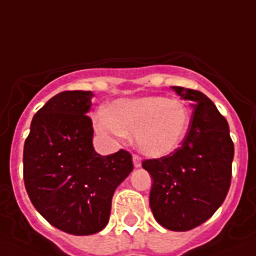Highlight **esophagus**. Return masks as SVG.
I'll return each mask as SVG.
<instances>
[{
    "label": "esophagus",
    "mask_w": 256,
    "mask_h": 256,
    "mask_svg": "<svg viewBox=\"0 0 256 256\" xmlns=\"http://www.w3.org/2000/svg\"><path fill=\"white\" fill-rule=\"evenodd\" d=\"M132 164H134L135 168H140L142 165V158L138 154L132 156Z\"/></svg>",
    "instance_id": "obj_1"
}]
</instances>
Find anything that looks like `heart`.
<instances>
[{"label": "heart", "mask_w": 256, "mask_h": 256, "mask_svg": "<svg viewBox=\"0 0 256 256\" xmlns=\"http://www.w3.org/2000/svg\"><path fill=\"white\" fill-rule=\"evenodd\" d=\"M190 124V113L180 99L160 95L117 99L106 113H98L94 128L106 139L134 132L138 150L150 157H162L180 146Z\"/></svg>", "instance_id": "b5f03b06"}]
</instances>
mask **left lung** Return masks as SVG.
Segmentation results:
<instances>
[{"instance_id": "8db88e82", "label": "left lung", "mask_w": 256, "mask_h": 256, "mask_svg": "<svg viewBox=\"0 0 256 256\" xmlns=\"http://www.w3.org/2000/svg\"><path fill=\"white\" fill-rule=\"evenodd\" d=\"M193 113L179 148L142 166L153 179L150 205L166 230L186 232L205 223L220 208L230 190L234 146L230 126L201 91L172 86Z\"/></svg>"}]
</instances>
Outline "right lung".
<instances>
[{
  "label": "right lung",
  "instance_id": "right-lung-1",
  "mask_svg": "<svg viewBox=\"0 0 256 256\" xmlns=\"http://www.w3.org/2000/svg\"><path fill=\"white\" fill-rule=\"evenodd\" d=\"M91 91L52 96L30 124L24 143L23 175L36 210L58 230L74 236L108 224L116 188L132 171L128 150L100 156L92 146Z\"/></svg>",
  "mask_w": 256,
  "mask_h": 256
}]
</instances>
